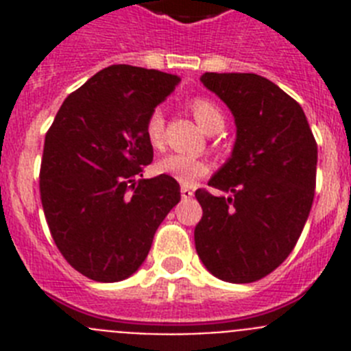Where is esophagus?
<instances>
[{
  "instance_id": "1",
  "label": "esophagus",
  "mask_w": 351,
  "mask_h": 351,
  "mask_svg": "<svg viewBox=\"0 0 351 351\" xmlns=\"http://www.w3.org/2000/svg\"><path fill=\"white\" fill-rule=\"evenodd\" d=\"M181 197L184 198V200H188V198L193 197V191H191V188H188V186H182V188H181Z\"/></svg>"
}]
</instances>
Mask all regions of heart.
<instances>
[{
  "mask_svg": "<svg viewBox=\"0 0 351 351\" xmlns=\"http://www.w3.org/2000/svg\"><path fill=\"white\" fill-rule=\"evenodd\" d=\"M190 107L197 123L207 133L219 132L225 125L223 112L207 98H195V100H191ZM163 130H165V117H163L160 108H156L149 114L147 123H145V135H147L149 144L153 147L158 149L163 144ZM158 170L173 178L181 184H191L195 179L207 172V165L202 160L190 156V154L173 153L158 161Z\"/></svg>",
  "mask_w": 351,
  "mask_h": 351,
  "instance_id": "1",
  "label": "heart"
}]
</instances>
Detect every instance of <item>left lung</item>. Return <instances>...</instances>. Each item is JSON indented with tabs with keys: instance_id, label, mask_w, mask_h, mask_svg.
<instances>
[{
	"instance_id": "left-lung-1",
	"label": "left lung",
	"mask_w": 351,
	"mask_h": 351,
	"mask_svg": "<svg viewBox=\"0 0 351 351\" xmlns=\"http://www.w3.org/2000/svg\"><path fill=\"white\" fill-rule=\"evenodd\" d=\"M200 82L230 108L237 132L230 158L209 179L226 195L195 191L204 210L195 247L218 280L251 283L281 265L299 241L318 149L302 107L265 77L206 71Z\"/></svg>"
}]
</instances>
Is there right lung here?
Segmentation results:
<instances>
[{"mask_svg": "<svg viewBox=\"0 0 351 351\" xmlns=\"http://www.w3.org/2000/svg\"><path fill=\"white\" fill-rule=\"evenodd\" d=\"M179 82L141 66L104 68L63 101L45 135L43 213L61 255L89 280L116 283L137 272L181 200L167 173L135 179L153 161L149 114Z\"/></svg>", "mask_w": 351, "mask_h": 351, "instance_id": "1", "label": "right lung"}]
</instances>
